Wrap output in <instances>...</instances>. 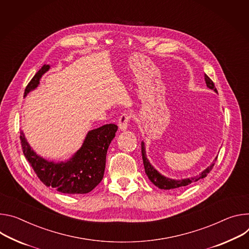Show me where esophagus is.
<instances>
[{
    "label": "esophagus",
    "instance_id": "esophagus-1",
    "mask_svg": "<svg viewBox=\"0 0 249 249\" xmlns=\"http://www.w3.org/2000/svg\"><path fill=\"white\" fill-rule=\"evenodd\" d=\"M131 120V115L124 113L119 119V127L121 130H125L128 126V123Z\"/></svg>",
    "mask_w": 249,
    "mask_h": 249
}]
</instances>
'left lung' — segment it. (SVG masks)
Segmentation results:
<instances>
[{"mask_svg":"<svg viewBox=\"0 0 249 249\" xmlns=\"http://www.w3.org/2000/svg\"><path fill=\"white\" fill-rule=\"evenodd\" d=\"M205 81H206V84L207 86L213 90L214 92H217L215 87H214V84L213 82L210 79V77L208 75L205 74ZM142 160H143V165H144V170H145V173L146 175L148 176L149 180L158 188L160 189H164V190H170V189H176V188H181V187H184V186H188L190 185L191 183L193 182H196L200 179H203L205 178L213 169V165H214V162L216 161V158L213 160V163H212L210 166L204 170L199 176H196V177H191V178H188V179H183V180H172V179H169V178H166L162 176L159 172H157L152 165L149 163L148 159L146 158V155H145V150H144V143L142 142Z\"/></svg>","mask_w":249,"mask_h":249,"instance_id":"obj_1","label":"left lung"}]
</instances>
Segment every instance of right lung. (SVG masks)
Instances as JSON below:
<instances>
[{
    "instance_id": "add662e5",
    "label": "right lung",
    "mask_w": 249,
    "mask_h": 249,
    "mask_svg": "<svg viewBox=\"0 0 249 249\" xmlns=\"http://www.w3.org/2000/svg\"><path fill=\"white\" fill-rule=\"evenodd\" d=\"M43 65L25 87L24 96L39 84V79L49 69ZM118 125L105 124L88 132L82 147L67 162H49L38 156L20 131L22 152L39 180L64 194H87L103 179L108 145L116 135Z\"/></svg>"
}]
</instances>
